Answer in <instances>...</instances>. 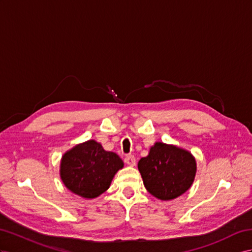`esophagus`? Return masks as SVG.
<instances>
[{
    "label": "esophagus",
    "mask_w": 252,
    "mask_h": 252,
    "mask_svg": "<svg viewBox=\"0 0 252 252\" xmlns=\"http://www.w3.org/2000/svg\"><path fill=\"white\" fill-rule=\"evenodd\" d=\"M125 162L128 166H135V164H136V159H135L134 156H132V154H128V156L125 158Z\"/></svg>",
    "instance_id": "obj_1"
}]
</instances>
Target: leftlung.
Here are the masks:
<instances>
[{
  "label": "left lung",
  "instance_id": "1",
  "mask_svg": "<svg viewBox=\"0 0 252 252\" xmlns=\"http://www.w3.org/2000/svg\"><path fill=\"white\" fill-rule=\"evenodd\" d=\"M138 169L145 188L152 196L171 200L190 188L196 175V160L188 151L157 143L149 156L140 158Z\"/></svg>",
  "mask_w": 252,
  "mask_h": 252
}]
</instances>
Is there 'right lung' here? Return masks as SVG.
<instances>
[{
	"mask_svg": "<svg viewBox=\"0 0 252 252\" xmlns=\"http://www.w3.org/2000/svg\"><path fill=\"white\" fill-rule=\"evenodd\" d=\"M122 167L124 162L117 154L88 140L63 154L61 177L66 188L76 195L95 198L109 188L115 173Z\"/></svg>",
	"mask_w": 252,
	"mask_h": 252,
	"instance_id": "add662e5",
	"label": "right lung"
}]
</instances>
